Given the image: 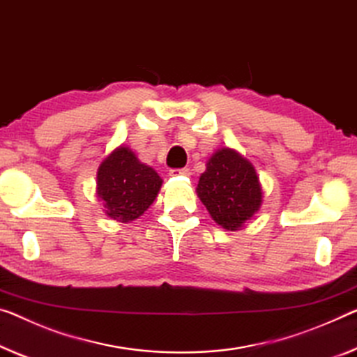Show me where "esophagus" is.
I'll return each instance as SVG.
<instances>
[{
	"label": "esophagus",
	"instance_id": "esophagus-1",
	"mask_svg": "<svg viewBox=\"0 0 357 357\" xmlns=\"http://www.w3.org/2000/svg\"><path fill=\"white\" fill-rule=\"evenodd\" d=\"M171 175L174 177H178V175H190V169L188 167H182V169H172Z\"/></svg>",
	"mask_w": 357,
	"mask_h": 357
}]
</instances>
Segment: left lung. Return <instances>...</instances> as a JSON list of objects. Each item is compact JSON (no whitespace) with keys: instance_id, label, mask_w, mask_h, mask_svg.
<instances>
[{"instance_id":"left-lung-1","label":"left lung","mask_w":357,"mask_h":357,"mask_svg":"<svg viewBox=\"0 0 357 357\" xmlns=\"http://www.w3.org/2000/svg\"><path fill=\"white\" fill-rule=\"evenodd\" d=\"M196 193L213 220L231 231L243 227L261 206V188L254 166L229 148L211 156Z\"/></svg>"}]
</instances>
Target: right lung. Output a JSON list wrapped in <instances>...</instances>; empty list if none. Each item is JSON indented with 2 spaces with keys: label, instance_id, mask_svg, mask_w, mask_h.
<instances>
[{
  "label": "right lung",
  "instance_id": "add662e5",
  "mask_svg": "<svg viewBox=\"0 0 357 357\" xmlns=\"http://www.w3.org/2000/svg\"><path fill=\"white\" fill-rule=\"evenodd\" d=\"M161 183L160 175L126 146L107 156L97 172V195L105 202V213L123 223L139 218L153 204Z\"/></svg>",
  "mask_w": 357,
  "mask_h": 357
}]
</instances>
